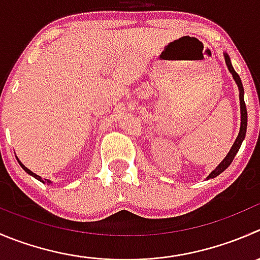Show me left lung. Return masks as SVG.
Listing matches in <instances>:
<instances>
[{
    "mask_svg": "<svg viewBox=\"0 0 260 260\" xmlns=\"http://www.w3.org/2000/svg\"><path fill=\"white\" fill-rule=\"evenodd\" d=\"M223 57H225L226 66H228L229 71H230V74L233 75L234 80H235L236 85H238V87H239V99H240V114H241L240 131H239L238 137H236L235 142H234L233 147L230 148V151H229V153H228V155H226V157L223 158V160L221 161L220 164H218L217 168H216L215 170H213L212 173H211L210 175L207 176V179L216 178V176L220 175L221 173H223V171H225L226 169H228L229 166H230V164L233 162L234 157H235V156H236L238 151L240 150V146H241V143H243L244 138H245V135H246V125H248V112H246L245 102H244V87H243V84H241L240 77H239V75L236 74L235 70H234V67H233V64H231V59H230V57H229L228 53H223Z\"/></svg>",
    "mask_w": 260,
    "mask_h": 260,
    "instance_id": "1",
    "label": "left lung"
}]
</instances>
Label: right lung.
Here are the masks:
<instances>
[{"mask_svg": "<svg viewBox=\"0 0 260 260\" xmlns=\"http://www.w3.org/2000/svg\"><path fill=\"white\" fill-rule=\"evenodd\" d=\"M16 158H17V157H16ZM17 161H19L20 166H21V168H22V169H24V170H25V171H26V173H27V174H29V175L34 176V178H35V179H37V180L42 181V183H43V184H48V185H50V184H52V181H50V180H48V179H43V178H42V176L37 175V174H35V173H32V171H31V170H29V169H27V168H26V166H25V165H24V164H22V162H21V161H20V160H19V158H17Z\"/></svg>", "mask_w": 260, "mask_h": 260, "instance_id": "obj_1", "label": "right lung"}]
</instances>
